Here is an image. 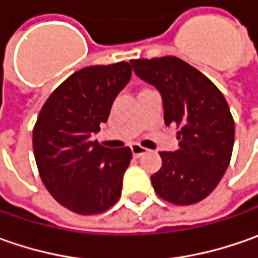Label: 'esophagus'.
Masks as SVG:
<instances>
[{
	"label": "esophagus",
	"instance_id": "1",
	"mask_svg": "<svg viewBox=\"0 0 258 258\" xmlns=\"http://www.w3.org/2000/svg\"><path fill=\"white\" fill-rule=\"evenodd\" d=\"M131 149H132V154H134L135 156H142V155L148 152V149L144 148V146H141L139 144H132L131 145Z\"/></svg>",
	"mask_w": 258,
	"mask_h": 258
}]
</instances>
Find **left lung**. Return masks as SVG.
Segmentation results:
<instances>
[{
  "instance_id": "left-lung-1",
  "label": "left lung",
  "mask_w": 258,
  "mask_h": 258,
  "mask_svg": "<svg viewBox=\"0 0 258 258\" xmlns=\"http://www.w3.org/2000/svg\"><path fill=\"white\" fill-rule=\"evenodd\" d=\"M135 75L161 93L166 126L178 127L179 148L159 152L162 166L151 176L156 194L176 205L200 203L228 168L234 120L217 86L172 55L131 60Z\"/></svg>"
}]
</instances>
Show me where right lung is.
<instances>
[{
  "instance_id": "1",
  "label": "right lung",
  "mask_w": 258,
  "mask_h": 258,
  "mask_svg": "<svg viewBox=\"0 0 258 258\" xmlns=\"http://www.w3.org/2000/svg\"><path fill=\"white\" fill-rule=\"evenodd\" d=\"M131 76L126 61L85 67L50 94L38 114L33 149L41 181L55 201L73 213H103L120 197L131 148L112 151L90 138L107 122Z\"/></svg>"
}]
</instances>
